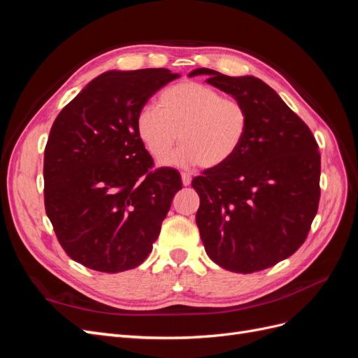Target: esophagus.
I'll use <instances>...</instances> for the list:
<instances>
[{"label": "esophagus", "instance_id": "obj_1", "mask_svg": "<svg viewBox=\"0 0 358 358\" xmlns=\"http://www.w3.org/2000/svg\"><path fill=\"white\" fill-rule=\"evenodd\" d=\"M182 183H183V185H185V187H188V185H191V180H192V178L188 175V173H182Z\"/></svg>", "mask_w": 358, "mask_h": 358}]
</instances>
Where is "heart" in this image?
<instances>
[{
  "instance_id": "1",
  "label": "heart",
  "mask_w": 358,
  "mask_h": 358,
  "mask_svg": "<svg viewBox=\"0 0 358 358\" xmlns=\"http://www.w3.org/2000/svg\"><path fill=\"white\" fill-rule=\"evenodd\" d=\"M248 127L242 101L199 82L169 86L157 107L145 106L136 119L140 142L155 161L164 159L179 137L182 146L166 164L180 167L213 169L229 162L241 149Z\"/></svg>"
}]
</instances>
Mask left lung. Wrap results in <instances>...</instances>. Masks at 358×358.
Instances as JSON below:
<instances>
[{
    "label": "left lung",
    "instance_id": "left-lung-1",
    "mask_svg": "<svg viewBox=\"0 0 358 358\" xmlns=\"http://www.w3.org/2000/svg\"><path fill=\"white\" fill-rule=\"evenodd\" d=\"M242 101L248 133L237 154L192 179L196 222L209 258L225 270L254 273L282 262L306 241L320 203L321 155L309 127L254 76L197 69Z\"/></svg>",
    "mask_w": 358,
    "mask_h": 358
}]
</instances>
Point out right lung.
<instances>
[{"label":"right lung","mask_w":358,"mask_h":358,"mask_svg":"<svg viewBox=\"0 0 358 358\" xmlns=\"http://www.w3.org/2000/svg\"><path fill=\"white\" fill-rule=\"evenodd\" d=\"M167 69L106 71L64 107L45 149V208L67 255L96 272L142 264L152 251L179 171L154 170L136 119Z\"/></svg>","instance_id":"right-lung-1"}]
</instances>
